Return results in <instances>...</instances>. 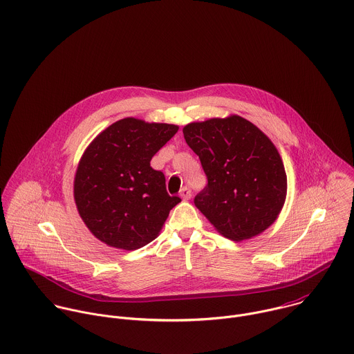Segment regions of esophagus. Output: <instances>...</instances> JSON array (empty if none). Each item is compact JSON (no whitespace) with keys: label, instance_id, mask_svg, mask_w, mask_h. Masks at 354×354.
<instances>
[{"label":"esophagus","instance_id":"esophagus-1","mask_svg":"<svg viewBox=\"0 0 354 354\" xmlns=\"http://www.w3.org/2000/svg\"><path fill=\"white\" fill-rule=\"evenodd\" d=\"M191 195H192V192H191V189H189L188 187H184V188L180 191V196H181L183 201L191 199Z\"/></svg>","mask_w":354,"mask_h":354}]
</instances>
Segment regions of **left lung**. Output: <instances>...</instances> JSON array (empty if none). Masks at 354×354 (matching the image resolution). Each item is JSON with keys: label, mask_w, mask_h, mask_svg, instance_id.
Wrapping results in <instances>:
<instances>
[{"label": "left lung", "mask_w": 354, "mask_h": 354, "mask_svg": "<svg viewBox=\"0 0 354 354\" xmlns=\"http://www.w3.org/2000/svg\"><path fill=\"white\" fill-rule=\"evenodd\" d=\"M183 133L207 177V185L194 199L201 213L231 241L266 231L278 218L288 188L271 140L238 115L194 122Z\"/></svg>", "instance_id": "obj_1"}]
</instances>
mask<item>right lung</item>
Wrapping results in <instances>:
<instances>
[{"label": "right lung", "mask_w": 354, "mask_h": 354, "mask_svg": "<svg viewBox=\"0 0 354 354\" xmlns=\"http://www.w3.org/2000/svg\"><path fill=\"white\" fill-rule=\"evenodd\" d=\"M177 131L176 124L126 118L87 147L73 195L82 220L101 242L136 250L159 235L181 199L167 194L165 174L151 167V159Z\"/></svg>", "instance_id": "1"}]
</instances>
